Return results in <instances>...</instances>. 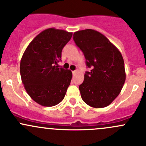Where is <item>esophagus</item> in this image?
I'll return each mask as SVG.
<instances>
[{
	"instance_id": "1",
	"label": "esophagus",
	"mask_w": 146,
	"mask_h": 146,
	"mask_svg": "<svg viewBox=\"0 0 146 146\" xmlns=\"http://www.w3.org/2000/svg\"><path fill=\"white\" fill-rule=\"evenodd\" d=\"M72 73H73V75L76 74V73H77V70H73V71L72 72Z\"/></svg>"
}]
</instances>
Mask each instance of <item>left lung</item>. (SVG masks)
I'll list each match as a JSON object with an SVG mask.
<instances>
[{"instance_id": "left-lung-1", "label": "left lung", "mask_w": 146, "mask_h": 146, "mask_svg": "<svg viewBox=\"0 0 146 146\" xmlns=\"http://www.w3.org/2000/svg\"><path fill=\"white\" fill-rule=\"evenodd\" d=\"M73 40L91 69L86 71L79 86L82 100L95 108L110 105L119 95L126 80L121 54L104 35L94 29L76 32Z\"/></svg>"}]
</instances>
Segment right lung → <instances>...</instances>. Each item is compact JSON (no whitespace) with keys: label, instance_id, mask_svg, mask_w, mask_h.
I'll list each match as a JSON object with an SVG mask.
<instances>
[{"label":"right lung","instance_id":"add662e5","mask_svg":"<svg viewBox=\"0 0 146 146\" xmlns=\"http://www.w3.org/2000/svg\"><path fill=\"white\" fill-rule=\"evenodd\" d=\"M73 33L48 28L28 45L20 61V76L27 94L44 107H52L64 100L72 72L58 68L64 46Z\"/></svg>","mask_w":146,"mask_h":146}]
</instances>
